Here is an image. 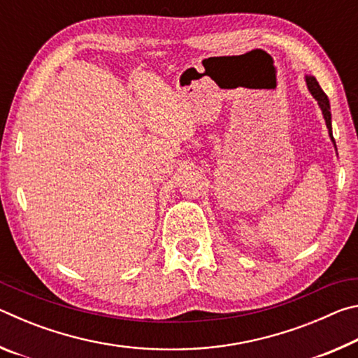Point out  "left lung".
I'll return each instance as SVG.
<instances>
[{"instance_id": "8db88e82", "label": "left lung", "mask_w": 358, "mask_h": 358, "mask_svg": "<svg viewBox=\"0 0 358 358\" xmlns=\"http://www.w3.org/2000/svg\"><path fill=\"white\" fill-rule=\"evenodd\" d=\"M306 85H308V90H310V92H311V94L314 96V98H316L317 104L320 107V110H322V115H324V118H325V124H327V128H329V134H330L331 141H333V134H331V113H330L329 98H327V94L322 92V88L319 87L316 77L306 76ZM333 143H335V141H333Z\"/></svg>"}]
</instances>
